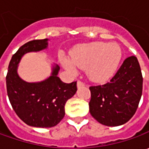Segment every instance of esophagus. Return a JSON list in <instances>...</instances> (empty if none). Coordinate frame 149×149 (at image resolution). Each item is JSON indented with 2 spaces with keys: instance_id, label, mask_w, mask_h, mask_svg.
I'll return each mask as SVG.
<instances>
[{
  "instance_id": "esophagus-1",
  "label": "esophagus",
  "mask_w": 149,
  "mask_h": 149,
  "mask_svg": "<svg viewBox=\"0 0 149 149\" xmlns=\"http://www.w3.org/2000/svg\"><path fill=\"white\" fill-rule=\"evenodd\" d=\"M84 85H85V84L84 83V82H82L81 80H78V82H77L78 88H80V87H82V86H84Z\"/></svg>"
}]
</instances>
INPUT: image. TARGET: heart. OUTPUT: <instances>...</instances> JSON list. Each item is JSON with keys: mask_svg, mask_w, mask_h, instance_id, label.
<instances>
[{"mask_svg": "<svg viewBox=\"0 0 149 149\" xmlns=\"http://www.w3.org/2000/svg\"><path fill=\"white\" fill-rule=\"evenodd\" d=\"M121 59L122 50L117 44L96 42L75 47L70 54V60L64 64L73 72L77 68L88 69L92 80L104 82L113 76Z\"/></svg>", "mask_w": 149, "mask_h": 149, "instance_id": "obj_1", "label": "heart"}]
</instances>
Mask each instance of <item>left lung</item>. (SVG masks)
<instances>
[{
  "mask_svg": "<svg viewBox=\"0 0 149 149\" xmlns=\"http://www.w3.org/2000/svg\"><path fill=\"white\" fill-rule=\"evenodd\" d=\"M89 90V113L99 123L110 127L127 123L134 115L143 92L137 57L126 58L109 82L90 86Z\"/></svg>",
  "mask_w": 149,
  "mask_h": 149,
  "instance_id": "8db88e82",
  "label": "left lung"
}]
</instances>
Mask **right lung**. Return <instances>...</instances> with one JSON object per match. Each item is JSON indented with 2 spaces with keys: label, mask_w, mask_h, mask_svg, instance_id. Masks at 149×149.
<instances>
[{
  "label": "right lung",
  "mask_w": 149,
  "mask_h": 149,
  "mask_svg": "<svg viewBox=\"0 0 149 149\" xmlns=\"http://www.w3.org/2000/svg\"><path fill=\"white\" fill-rule=\"evenodd\" d=\"M47 41V39L34 40L20 46L11 57L6 74L7 95L14 111L27 125L37 128H51L60 123L65 114V103L77 91L76 81L64 83L57 76L58 65L41 82H26L18 75L21 57L28 52L46 49Z\"/></svg>",
  "instance_id": "obj_1"
}]
</instances>
